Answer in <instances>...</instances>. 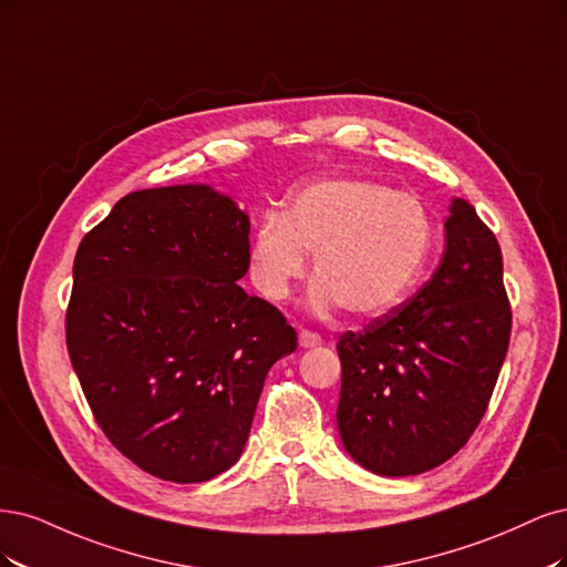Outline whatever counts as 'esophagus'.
Listing matches in <instances>:
<instances>
[{
  "instance_id": "1",
  "label": "esophagus",
  "mask_w": 567,
  "mask_h": 567,
  "mask_svg": "<svg viewBox=\"0 0 567 567\" xmlns=\"http://www.w3.org/2000/svg\"><path fill=\"white\" fill-rule=\"evenodd\" d=\"M299 343L303 346V349H313V346H320V343H322V337H320L318 332L301 330V332H299Z\"/></svg>"
}]
</instances>
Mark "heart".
<instances>
[{
	"instance_id": "heart-1",
	"label": "heart",
	"mask_w": 567,
	"mask_h": 567,
	"mask_svg": "<svg viewBox=\"0 0 567 567\" xmlns=\"http://www.w3.org/2000/svg\"><path fill=\"white\" fill-rule=\"evenodd\" d=\"M433 243V216L419 197L381 181L330 178L291 195L282 218H261L249 245L251 280L268 301H285L313 254V306L377 318L410 297Z\"/></svg>"
}]
</instances>
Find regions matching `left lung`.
I'll list each match as a JSON object with an SVG mask.
<instances>
[{
    "mask_svg": "<svg viewBox=\"0 0 567 567\" xmlns=\"http://www.w3.org/2000/svg\"><path fill=\"white\" fill-rule=\"evenodd\" d=\"M508 339L499 243L456 197L431 280L360 332L339 337L343 447L391 478L445 464L478 429Z\"/></svg>",
    "mask_w": 567,
    "mask_h": 567,
    "instance_id": "1",
    "label": "left lung"
}]
</instances>
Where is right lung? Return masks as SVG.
<instances>
[{"instance_id":"obj_1","label":"right lung","mask_w":567,"mask_h":567,"mask_svg":"<svg viewBox=\"0 0 567 567\" xmlns=\"http://www.w3.org/2000/svg\"><path fill=\"white\" fill-rule=\"evenodd\" d=\"M249 216L209 186L124 195L72 266L70 362L130 462L203 483L240 460L268 370L297 351L280 310L237 285Z\"/></svg>"}]
</instances>
